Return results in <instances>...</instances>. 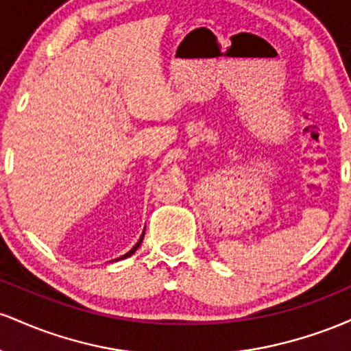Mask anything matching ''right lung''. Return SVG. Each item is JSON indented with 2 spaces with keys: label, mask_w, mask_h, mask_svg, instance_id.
Listing matches in <instances>:
<instances>
[{
  "label": "right lung",
  "mask_w": 351,
  "mask_h": 351,
  "mask_svg": "<svg viewBox=\"0 0 351 351\" xmlns=\"http://www.w3.org/2000/svg\"><path fill=\"white\" fill-rule=\"evenodd\" d=\"M143 236H145V231H143V234H142V236H140V239H138V243H136V244H135V245H134V247H132V249H130V251H128V252H127V254H123V256H120V257H119V259H125V257H128V256H132V254H134V252H135V251H136V249H138V245H140V244H142V241H143ZM119 259H115V261H119Z\"/></svg>",
  "instance_id": "obj_1"
}]
</instances>
